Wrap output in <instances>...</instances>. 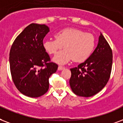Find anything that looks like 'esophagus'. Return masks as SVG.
<instances>
[{
	"instance_id": "obj_1",
	"label": "esophagus",
	"mask_w": 123,
	"mask_h": 123,
	"mask_svg": "<svg viewBox=\"0 0 123 123\" xmlns=\"http://www.w3.org/2000/svg\"><path fill=\"white\" fill-rule=\"evenodd\" d=\"M65 68L64 67H62V66H59L58 68V70H63Z\"/></svg>"
}]
</instances>
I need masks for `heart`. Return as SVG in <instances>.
I'll use <instances>...</instances> for the list:
<instances>
[{
  "label": "heart",
  "instance_id": "heart-1",
  "mask_svg": "<svg viewBox=\"0 0 123 123\" xmlns=\"http://www.w3.org/2000/svg\"><path fill=\"white\" fill-rule=\"evenodd\" d=\"M55 37L44 40L43 47L49 55H55L64 45L65 49L53 58V61L59 64H65L72 60L78 62L86 60L92 55L96 45L93 35L75 28L62 29Z\"/></svg>",
  "mask_w": 123,
  "mask_h": 123
}]
</instances>
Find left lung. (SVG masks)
I'll list each match as a JSON object with an SVG mask.
<instances>
[{"label":"left lung","instance_id":"8db88e82","mask_svg":"<svg viewBox=\"0 0 123 123\" xmlns=\"http://www.w3.org/2000/svg\"><path fill=\"white\" fill-rule=\"evenodd\" d=\"M112 66V51L101 33L98 44L88 59L70 68V88L76 95L91 97L102 90L110 78Z\"/></svg>","mask_w":123,"mask_h":123}]
</instances>
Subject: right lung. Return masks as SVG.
Here are the masks:
<instances>
[{
    "instance_id": "add662e5",
    "label": "right lung",
    "mask_w": 123,
    "mask_h": 123,
    "mask_svg": "<svg viewBox=\"0 0 123 123\" xmlns=\"http://www.w3.org/2000/svg\"><path fill=\"white\" fill-rule=\"evenodd\" d=\"M49 32L45 24H31L16 38L9 53V65L14 84L28 97L38 98L49 89V78L58 65L50 62L43 47V40Z\"/></svg>"
}]
</instances>
